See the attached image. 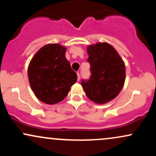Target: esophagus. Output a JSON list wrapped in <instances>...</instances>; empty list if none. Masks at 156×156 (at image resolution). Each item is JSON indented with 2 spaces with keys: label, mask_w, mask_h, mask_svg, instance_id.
Segmentation results:
<instances>
[{
  "label": "esophagus",
  "mask_w": 156,
  "mask_h": 156,
  "mask_svg": "<svg viewBox=\"0 0 156 156\" xmlns=\"http://www.w3.org/2000/svg\"><path fill=\"white\" fill-rule=\"evenodd\" d=\"M77 76H78V81H79V80H80V73H77Z\"/></svg>",
  "instance_id": "1"
}]
</instances>
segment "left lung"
I'll return each instance as SVG.
<instances>
[{
	"label": "left lung",
	"mask_w": 156,
	"mask_h": 156,
	"mask_svg": "<svg viewBox=\"0 0 156 156\" xmlns=\"http://www.w3.org/2000/svg\"><path fill=\"white\" fill-rule=\"evenodd\" d=\"M91 76L82 80L87 96L98 104H104L114 99L121 92L125 80L123 60L113 46L99 42L87 47Z\"/></svg>",
	"instance_id": "obj_1"
}]
</instances>
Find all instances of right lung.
<instances>
[{"instance_id": "add662e5", "label": "right lung", "mask_w": 156, "mask_h": 156, "mask_svg": "<svg viewBox=\"0 0 156 156\" xmlns=\"http://www.w3.org/2000/svg\"><path fill=\"white\" fill-rule=\"evenodd\" d=\"M66 48L48 44L41 48L30 62L28 76L35 96L46 104L63 101L77 81V74L65 57Z\"/></svg>"}]
</instances>
